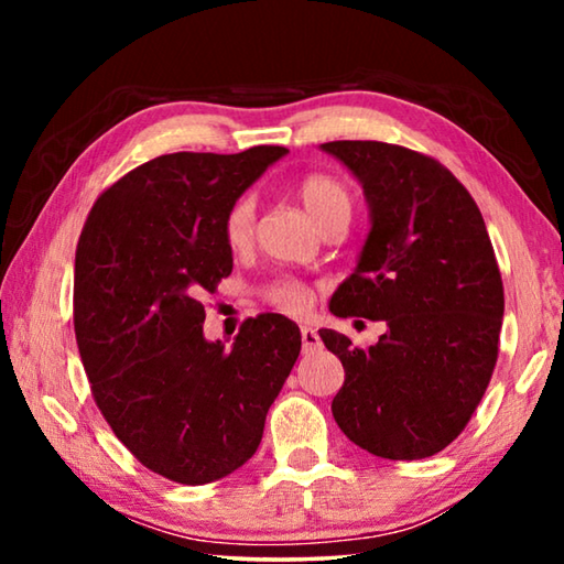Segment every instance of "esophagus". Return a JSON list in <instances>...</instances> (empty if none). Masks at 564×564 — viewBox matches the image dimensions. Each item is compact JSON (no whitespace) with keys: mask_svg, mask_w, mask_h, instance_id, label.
Wrapping results in <instances>:
<instances>
[{"mask_svg":"<svg viewBox=\"0 0 564 564\" xmlns=\"http://www.w3.org/2000/svg\"><path fill=\"white\" fill-rule=\"evenodd\" d=\"M301 343H303V352L305 356H311V352H316V350H321V336L313 328H308V326H303L301 328Z\"/></svg>","mask_w":564,"mask_h":564,"instance_id":"obj_1","label":"esophagus"}]
</instances>
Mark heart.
Instances as JSON below:
<instances>
[{
  "mask_svg": "<svg viewBox=\"0 0 564 564\" xmlns=\"http://www.w3.org/2000/svg\"><path fill=\"white\" fill-rule=\"evenodd\" d=\"M295 196L316 226L336 212L350 214V194L336 176L305 174L295 184ZM256 206L248 196L236 198L224 216V241L238 251L251 243ZM263 299L285 313H301L308 305V291L295 279H279L263 289Z\"/></svg>",
  "mask_w": 564,
  "mask_h": 564,
  "instance_id": "1",
  "label": "heart"
}]
</instances>
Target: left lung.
I'll list each match as a JSON object with an SVG mask.
<instances>
[{"label": "left lung", "mask_w": 564, "mask_h": 564, "mask_svg": "<svg viewBox=\"0 0 564 564\" xmlns=\"http://www.w3.org/2000/svg\"><path fill=\"white\" fill-rule=\"evenodd\" d=\"M362 184L370 234L330 313L386 321L376 346L321 330L346 383L333 417L362 451L388 460L441 453L488 390L505 293L482 214L433 156L383 141H328Z\"/></svg>", "instance_id": "1"}]
</instances>
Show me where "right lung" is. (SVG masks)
<instances>
[{"label": "right lung", "instance_id": "obj_1", "mask_svg": "<svg viewBox=\"0 0 564 564\" xmlns=\"http://www.w3.org/2000/svg\"><path fill=\"white\" fill-rule=\"evenodd\" d=\"M283 147L178 151L97 198L74 261V333L94 403L137 460L181 485L256 453L301 352L281 313L243 321L231 348L204 338V291L234 269L224 216Z\"/></svg>", "mask_w": 564, "mask_h": 564}]
</instances>
